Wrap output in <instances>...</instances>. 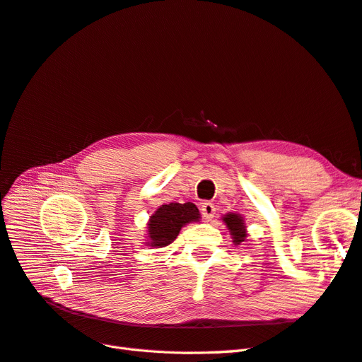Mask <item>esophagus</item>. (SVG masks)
Wrapping results in <instances>:
<instances>
[{
  "label": "esophagus",
  "mask_w": 362,
  "mask_h": 362,
  "mask_svg": "<svg viewBox=\"0 0 362 362\" xmlns=\"http://www.w3.org/2000/svg\"><path fill=\"white\" fill-rule=\"evenodd\" d=\"M201 213H202L205 221H211V218L216 214V208H214V205L211 202H204L201 205Z\"/></svg>",
  "instance_id": "34e87169"
}]
</instances>
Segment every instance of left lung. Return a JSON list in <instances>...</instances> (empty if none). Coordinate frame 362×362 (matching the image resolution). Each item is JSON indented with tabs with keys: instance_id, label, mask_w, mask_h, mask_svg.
Segmentation results:
<instances>
[{
	"instance_id": "8db88e82",
	"label": "left lung",
	"mask_w": 362,
	"mask_h": 362,
	"mask_svg": "<svg viewBox=\"0 0 362 362\" xmlns=\"http://www.w3.org/2000/svg\"><path fill=\"white\" fill-rule=\"evenodd\" d=\"M223 222L226 223L229 233H231L233 238H234V243H242L245 242V237H246V231H245V223H243V218L240 217L238 214H226L223 217Z\"/></svg>"
}]
</instances>
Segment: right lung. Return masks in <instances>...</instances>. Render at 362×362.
I'll list each match as a JSON object with an SVG mask.
<instances>
[{
    "label": "right lung",
    "mask_w": 362,
    "mask_h": 362,
    "mask_svg": "<svg viewBox=\"0 0 362 362\" xmlns=\"http://www.w3.org/2000/svg\"><path fill=\"white\" fill-rule=\"evenodd\" d=\"M199 221L198 206L192 202L161 205L148 223L151 246H169L185 223Z\"/></svg>",
    "instance_id": "1"
}]
</instances>
